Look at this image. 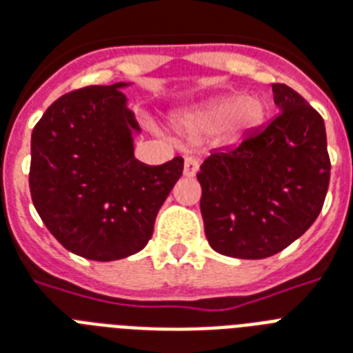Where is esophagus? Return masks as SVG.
I'll return each instance as SVG.
<instances>
[{
	"instance_id": "1",
	"label": "esophagus",
	"mask_w": 353,
	"mask_h": 353,
	"mask_svg": "<svg viewBox=\"0 0 353 353\" xmlns=\"http://www.w3.org/2000/svg\"><path fill=\"white\" fill-rule=\"evenodd\" d=\"M198 171V160L193 159V157H188L185 162H183V174L185 176H194Z\"/></svg>"
}]
</instances>
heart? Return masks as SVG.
Segmentation results:
<instances>
[{
  "mask_svg": "<svg viewBox=\"0 0 353 353\" xmlns=\"http://www.w3.org/2000/svg\"><path fill=\"white\" fill-rule=\"evenodd\" d=\"M265 117V108L258 99H241L240 95L216 97L188 113L182 126L191 133H203L220 126L222 141L225 144H236L252 128L260 126Z\"/></svg>",
  "mask_w": 353,
  "mask_h": 353,
  "instance_id": "obj_1",
  "label": "heart"
}]
</instances>
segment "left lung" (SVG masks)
<instances>
[{
    "label": "left lung",
    "instance_id": "1",
    "mask_svg": "<svg viewBox=\"0 0 353 353\" xmlns=\"http://www.w3.org/2000/svg\"><path fill=\"white\" fill-rule=\"evenodd\" d=\"M279 113L236 148L203 160L200 211L220 254L261 260L298 240L321 212L330 182L325 122L298 92L272 84Z\"/></svg>",
    "mask_w": 353,
    "mask_h": 353
}]
</instances>
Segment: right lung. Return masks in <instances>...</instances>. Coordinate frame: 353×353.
I'll return each mask as SVG.
<instances>
[{"instance_id":"1","label":"right lung","mask_w":353,"mask_h":353,"mask_svg":"<svg viewBox=\"0 0 353 353\" xmlns=\"http://www.w3.org/2000/svg\"><path fill=\"white\" fill-rule=\"evenodd\" d=\"M126 86L66 93L32 131L34 208L61 245L95 261L144 249L183 170L182 157L162 165L135 159L133 133L141 128L121 92Z\"/></svg>"}]
</instances>
